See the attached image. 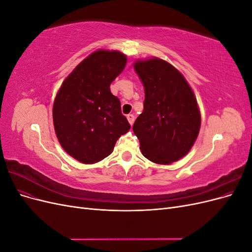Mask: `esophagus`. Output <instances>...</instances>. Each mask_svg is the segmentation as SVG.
<instances>
[{"label":"esophagus","instance_id":"obj_1","mask_svg":"<svg viewBox=\"0 0 252 252\" xmlns=\"http://www.w3.org/2000/svg\"><path fill=\"white\" fill-rule=\"evenodd\" d=\"M127 120H128V122H129V124H130L131 126L133 125V122H134V116L133 114H128L127 116Z\"/></svg>","mask_w":252,"mask_h":252}]
</instances>
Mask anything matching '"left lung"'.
<instances>
[{
    "label": "left lung",
    "instance_id": "left-lung-1",
    "mask_svg": "<svg viewBox=\"0 0 252 252\" xmlns=\"http://www.w3.org/2000/svg\"><path fill=\"white\" fill-rule=\"evenodd\" d=\"M135 72L143 83V112L133 132L149 161L167 165L191 149L199 135L201 113L191 87L171 64L158 58L136 61Z\"/></svg>",
    "mask_w": 252,
    "mask_h": 252
}]
</instances>
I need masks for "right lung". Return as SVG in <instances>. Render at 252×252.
I'll use <instances>...</instances> for the list:
<instances>
[{
	"mask_svg": "<svg viewBox=\"0 0 252 252\" xmlns=\"http://www.w3.org/2000/svg\"><path fill=\"white\" fill-rule=\"evenodd\" d=\"M126 63L120 51L96 50L74 68L58 91L52 109L57 138L81 163L102 161L130 129L120 100L110 91Z\"/></svg>",
	"mask_w": 252,
	"mask_h": 252,
	"instance_id": "right-lung-1",
	"label": "right lung"
}]
</instances>
